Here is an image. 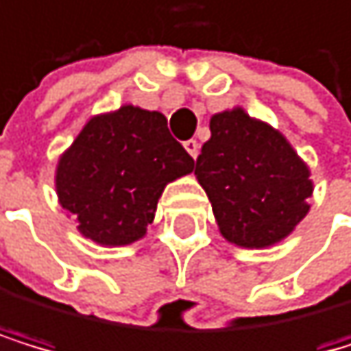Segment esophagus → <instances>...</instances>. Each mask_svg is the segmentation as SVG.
<instances>
[{
    "label": "esophagus",
    "mask_w": 351,
    "mask_h": 351,
    "mask_svg": "<svg viewBox=\"0 0 351 351\" xmlns=\"http://www.w3.org/2000/svg\"><path fill=\"white\" fill-rule=\"evenodd\" d=\"M184 147H186V152L193 156V158H197V154H199V143H197V141H193V138L186 141V143H184Z\"/></svg>",
    "instance_id": "34e87169"
}]
</instances>
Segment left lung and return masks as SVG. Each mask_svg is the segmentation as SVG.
<instances>
[{
	"instance_id": "1",
	"label": "left lung",
	"mask_w": 351,
	"mask_h": 351,
	"mask_svg": "<svg viewBox=\"0 0 351 351\" xmlns=\"http://www.w3.org/2000/svg\"><path fill=\"white\" fill-rule=\"evenodd\" d=\"M195 176L219 232L239 247L276 245L311 210V169L276 128L243 108L213 114Z\"/></svg>"
}]
</instances>
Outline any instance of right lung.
Masks as SVG:
<instances>
[{
    "instance_id": "add662e5",
    "label": "right lung",
    "mask_w": 351,
    "mask_h": 351,
    "mask_svg": "<svg viewBox=\"0 0 351 351\" xmlns=\"http://www.w3.org/2000/svg\"><path fill=\"white\" fill-rule=\"evenodd\" d=\"M195 160L169 134L165 114L125 104L90 117L56 167V193L99 245H130L147 234L169 182Z\"/></svg>"
}]
</instances>
